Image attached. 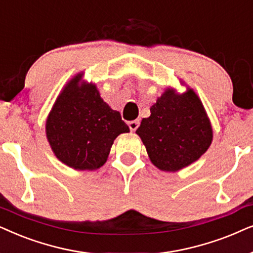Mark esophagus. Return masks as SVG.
Segmentation results:
<instances>
[{"instance_id":"34e87169","label":"esophagus","mask_w":253,"mask_h":253,"mask_svg":"<svg viewBox=\"0 0 253 253\" xmlns=\"http://www.w3.org/2000/svg\"><path fill=\"white\" fill-rule=\"evenodd\" d=\"M139 125H140V120H133V121H129V123H128V127H129L130 130H133V132H134V130L137 129Z\"/></svg>"}]
</instances>
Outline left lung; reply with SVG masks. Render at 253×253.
<instances>
[{
    "label": "left lung",
    "mask_w": 253,
    "mask_h": 253,
    "mask_svg": "<svg viewBox=\"0 0 253 253\" xmlns=\"http://www.w3.org/2000/svg\"><path fill=\"white\" fill-rule=\"evenodd\" d=\"M136 134L150 161L163 171L190 166L210 148L213 130L203 103L193 90L178 93L167 90L150 107Z\"/></svg>",
    "instance_id": "8db88e82"
}]
</instances>
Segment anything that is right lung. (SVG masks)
Masks as SVG:
<instances>
[{"label": "right lung", "mask_w": 253, "mask_h": 253, "mask_svg": "<svg viewBox=\"0 0 253 253\" xmlns=\"http://www.w3.org/2000/svg\"><path fill=\"white\" fill-rule=\"evenodd\" d=\"M80 79L74 77L56 99L46 121V135L55 156L67 166L96 170L106 162L116 137L129 128L100 98L96 85H80Z\"/></svg>", "instance_id": "add662e5"}]
</instances>
